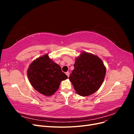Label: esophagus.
I'll return each instance as SVG.
<instances>
[{
    "instance_id": "obj_1",
    "label": "esophagus",
    "mask_w": 134,
    "mask_h": 134,
    "mask_svg": "<svg viewBox=\"0 0 134 134\" xmlns=\"http://www.w3.org/2000/svg\"><path fill=\"white\" fill-rule=\"evenodd\" d=\"M66 75L68 76V77L69 76V75H70V74H69V71L66 72Z\"/></svg>"
}]
</instances>
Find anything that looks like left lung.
<instances>
[{
    "instance_id": "obj_1",
    "label": "left lung",
    "mask_w": 134,
    "mask_h": 134,
    "mask_svg": "<svg viewBox=\"0 0 134 134\" xmlns=\"http://www.w3.org/2000/svg\"><path fill=\"white\" fill-rule=\"evenodd\" d=\"M74 69L69 76L77 94L90 96L102 86L106 69L98 56L83 51L75 59Z\"/></svg>"
}]
</instances>
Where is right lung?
<instances>
[{"label": "right lung", "instance_id": "right-lung-1", "mask_svg": "<svg viewBox=\"0 0 134 134\" xmlns=\"http://www.w3.org/2000/svg\"><path fill=\"white\" fill-rule=\"evenodd\" d=\"M27 76L35 90L45 96L54 94L59 89L61 82L68 78L61 67L48 54L33 61L28 67Z\"/></svg>", "mask_w": 134, "mask_h": 134}]
</instances>
